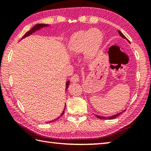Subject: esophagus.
Returning a JSON list of instances; mask_svg holds the SVG:
<instances>
[{
    "label": "esophagus",
    "mask_w": 151,
    "mask_h": 151,
    "mask_svg": "<svg viewBox=\"0 0 151 151\" xmlns=\"http://www.w3.org/2000/svg\"><path fill=\"white\" fill-rule=\"evenodd\" d=\"M70 81L71 83H78L79 81V77L77 75H73L72 77L70 78Z\"/></svg>",
    "instance_id": "esophagus-1"
}]
</instances>
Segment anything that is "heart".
I'll return each instance as SVG.
<instances>
[{
  "label": "heart",
  "instance_id": "heart-1",
  "mask_svg": "<svg viewBox=\"0 0 151 151\" xmlns=\"http://www.w3.org/2000/svg\"><path fill=\"white\" fill-rule=\"evenodd\" d=\"M103 35L97 29L81 30L74 33L68 42V49L73 54L85 52L86 57L96 56L103 43Z\"/></svg>",
  "mask_w": 151,
  "mask_h": 151
}]
</instances>
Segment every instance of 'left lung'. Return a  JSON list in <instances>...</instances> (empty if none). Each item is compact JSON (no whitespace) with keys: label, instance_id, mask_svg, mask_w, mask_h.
I'll return each mask as SVG.
<instances>
[{"label":"left lung","instance_id":"8db88e82","mask_svg":"<svg viewBox=\"0 0 151 151\" xmlns=\"http://www.w3.org/2000/svg\"><path fill=\"white\" fill-rule=\"evenodd\" d=\"M118 32H119V35L121 36V37L123 38V39H127V40H128V39H127L126 37H125V36L122 34V33L120 31V30H118ZM125 111H126V110H124L122 112H119V113H117V114H114V115H112V116H99V115H96V116L97 117V118L98 119H115V118H116V117H118L120 114H121L122 112H124Z\"/></svg>","mask_w":151,"mask_h":151}]
</instances>
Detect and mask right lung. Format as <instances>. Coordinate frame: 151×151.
Listing matches in <instances>:
<instances>
[{
	"label": "right lung",
	"mask_w": 151,
	"mask_h": 151,
	"mask_svg": "<svg viewBox=\"0 0 151 151\" xmlns=\"http://www.w3.org/2000/svg\"><path fill=\"white\" fill-rule=\"evenodd\" d=\"M48 26H49V25H48V24H36L35 26L33 27L31 29H30V30H29V31H28L27 32L25 33V35L23 36V37H22V39H24V38H25V37H28V36H29V35H30L31 34H32V33H34L35 32L37 31V30H40V29H42V28H43V27H48ZM69 83H70L69 81H68L66 82V88H65V89H66V91L67 90V88H68V85H69ZM65 107H66V105H65V109H64L62 113H61V114L60 115V116H58V118L55 119H54V120H52V121H48V122H54V121H57V120H58V119H59L60 116H62L63 115V114H64V112H65Z\"/></svg>",
	"instance_id": "add662e5"
}]
</instances>
